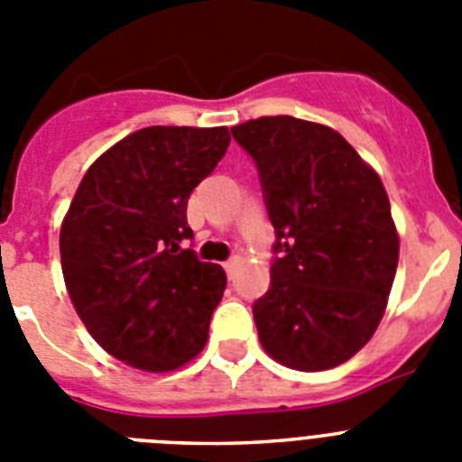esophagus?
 I'll list each match as a JSON object with an SVG mask.
<instances>
[{"label": "esophagus", "instance_id": "obj_1", "mask_svg": "<svg viewBox=\"0 0 462 462\" xmlns=\"http://www.w3.org/2000/svg\"><path fill=\"white\" fill-rule=\"evenodd\" d=\"M236 266H238V259H236V256H231V259H228V261H224V271H226L228 277L234 275Z\"/></svg>", "mask_w": 462, "mask_h": 462}]
</instances>
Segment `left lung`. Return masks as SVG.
I'll return each mask as SVG.
<instances>
[{
  "label": "left lung",
  "mask_w": 462,
  "mask_h": 462,
  "mask_svg": "<svg viewBox=\"0 0 462 462\" xmlns=\"http://www.w3.org/2000/svg\"><path fill=\"white\" fill-rule=\"evenodd\" d=\"M254 159L275 228L271 287L252 305L268 356L336 368L373 337L400 240L379 175L330 126L291 116L231 126Z\"/></svg>",
  "instance_id": "obj_1"
}]
</instances>
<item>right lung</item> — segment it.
<instances>
[{
	"instance_id": "1",
	"label": "right lung",
	"mask_w": 462,
	"mask_h": 462,
	"mask_svg": "<svg viewBox=\"0 0 462 462\" xmlns=\"http://www.w3.org/2000/svg\"><path fill=\"white\" fill-rule=\"evenodd\" d=\"M226 126H145L88 169L60 231L71 303L110 356L169 373L201 352L226 289L194 250L187 201L226 154Z\"/></svg>"
}]
</instances>
